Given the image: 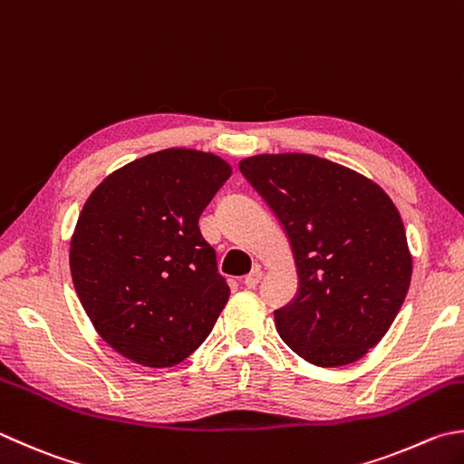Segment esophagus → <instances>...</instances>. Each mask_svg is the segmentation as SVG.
Returning <instances> with one entry per match:
<instances>
[{"label":"esophagus","mask_w":464,"mask_h":464,"mask_svg":"<svg viewBox=\"0 0 464 464\" xmlns=\"http://www.w3.org/2000/svg\"><path fill=\"white\" fill-rule=\"evenodd\" d=\"M260 278H262V268L256 265L255 268H252V273L244 278V285H246L248 288H255L260 283Z\"/></svg>","instance_id":"34e87169"}]
</instances>
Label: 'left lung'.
Here are the masks:
<instances>
[{"label":"left lung","instance_id":"obj_1","mask_svg":"<svg viewBox=\"0 0 464 464\" xmlns=\"http://www.w3.org/2000/svg\"><path fill=\"white\" fill-rule=\"evenodd\" d=\"M238 168L293 246L299 293L275 311L278 335L319 368L362 360L388 334L412 278L398 208L375 181L317 155L262 153Z\"/></svg>","mask_w":464,"mask_h":464}]
</instances>
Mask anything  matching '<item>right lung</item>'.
Wrapping results in <instances>:
<instances>
[{
    "label": "right lung",
    "instance_id": "obj_1",
    "mask_svg": "<svg viewBox=\"0 0 464 464\" xmlns=\"http://www.w3.org/2000/svg\"><path fill=\"white\" fill-rule=\"evenodd\" d=\"M230 176L222 157L171 147L112 171L84 202L70 273L96 334L127 360L178 365L228 303L198 220Z\"/></svg>",
    "mask_w": 464,
    "mask_h": 464
}]
</instances>
